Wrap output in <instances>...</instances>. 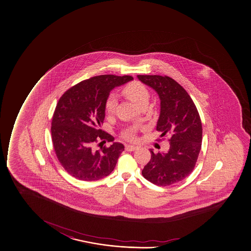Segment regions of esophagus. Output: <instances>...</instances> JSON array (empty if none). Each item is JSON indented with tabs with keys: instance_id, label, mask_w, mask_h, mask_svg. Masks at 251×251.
<instances>
[{
	"instance_id": "1",
	"label": "esophagus",
	"mask_w": 251,
	"mask_h": 251,
	"mask_svg": "<svg viewBox=\"0 0 251 251\" xmlns=\"http://www.w3.org/2000/svg\"><path fill=\"white\" fill-rule=\"evenodd\" d=\"M136 149H137V147L132 146V145H126V146H125V150H126V151H128V152L134 151Z\"/></svg>"
}]
</instances>
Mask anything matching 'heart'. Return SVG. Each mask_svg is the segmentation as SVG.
<instances>
[{
	"mask_svg": "<svg viewBox=\"0 0 251 251\" xmlns=\"http://www.w3.org/2000/svg\"><path fill=\"white\" fill-rule=\"evenodd\" d=\"M122 92L127 99L134 102L138 107L146 106L150 100V93L148 87L138 81L128 82L125 85ZM118 104V97L114 93H110L105 100V112L107 114H112L115 112L116 107ZM124 138L127 140H134L135 135L132 130H128L124 133Z\"/></svg>",
	"mask_w": 251,
	"mask_h": 251,
	"instance_id": "b5f03b06",
	"label": "heart"
}]
</instances>
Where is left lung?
Listing matches in <instances>:
<instances>
[{"instance_id":"1","label":"left lung","mask_w":251,"mask_h":251,"mask_svg":"<svg viewBox=\"0 0 251 251\" xmlns=\"http://www.w3.org/2000/svg\"><path fill=\"white\" fill-rule=\"evenodd\" d=\"M144 84L153 88L160 99V115L157 131L169 134L167 153H154L142 175L158 186H169L183 180L195 169L202 145V123L197 107L189 93L168 76L138 75Z\"/></svg>"}]
</instances>
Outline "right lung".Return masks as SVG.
Wrapping results in <instances>:
<instances>
[{
	"mask_svg": "<svg viewBox=\"0 0 251 251\" xmlns=\"http://www.w3.org/2000/svg\"><path fill=\"white\" fill-rule=\"evenodd\" d=\"M132 79L115 75L93 76L74 85L60 98L51 120V140L60 164L73 177L99 180L113 172L124 145L115 142L99 150L94 145L102 139L114 140L100 129L105 118V100L114 87Z\"/></svg>",
	"mask_w": 251,
	"mask_h": 251,
	"instance_id": "1",
	"label": "right lung"
}]
</instances>
